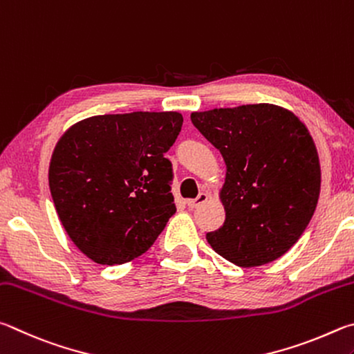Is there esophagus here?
Segmentation results:
<instances>
[{"label": "esophagus", "mask_w": 354, "mask_h": 354, "mask_svg": "<svg viewBox=\"0 0 354 354\" xmlns=\"http://www.w3.org/2000/svg\"><path fill=\"white\" fill-rule=\"evenodd\" d=\"M207 201H208V196L205 193H201L199 196L196 197V199H189L187 203H188L189 208H197V207H201L202 203H205Z\"/></svg>", "instance_id": "obj_1"}]
</instances>
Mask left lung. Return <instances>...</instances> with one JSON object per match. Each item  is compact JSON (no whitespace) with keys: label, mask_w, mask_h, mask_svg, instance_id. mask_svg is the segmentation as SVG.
Wrapping results in <instances>:
<instances>
[{"label":"left lung","mask_w":354,"mask_h":354,"mask_svg":"<svg viewBox=\"0 0 354 354\" xmlns=\"http://www.w3.org/2000/svg\"><path fill=\"white\" fill-rule=\"evenodd\" d=\"M227 165L225 222L207 233L214 252L241 268L283 257L311 221L320 194L317 149L299 118L272 104L191 113Z\"/></svg>","instance_id":"obj_1"}]
</instances>
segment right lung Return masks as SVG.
I'll list each match as a JSON object with an SVG mask.
<instances>
[{"label":"right lung","instance_id":"1","mask_svg":"<svg viewBox=\"0 0 354 354\" xmlns=\"http://www.w3.org/2000/svg\"><path fill=\"white\" fill-rule=\"evenodd\" d=\"M183 118L177 111L99 115L74 124L49 165L59 219L97 264H122L149 250L176 213L165 153Z\"/></svg>","mask_w":354,"mask_h":354}]
</instances>
